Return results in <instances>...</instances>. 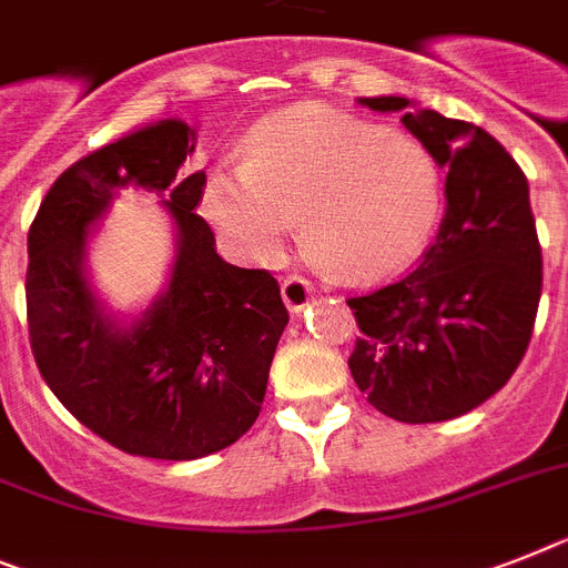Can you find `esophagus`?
<instances>
[{
  "label": "esophagus",
  "instance_id": "1",
  "mask_svg": "<svg viewBox=\"0 0 568 568\" xmlns=\"http://www.w3.org/2000/svg\"><path fill=\"white\" fill-rule=\"evenodd\" d=\"M312 292L314 285L303 274H288L283 280V300L292 312H303L308 306V300H312Z\"/></svg>",
  "mask_w": 568,
  "mask_h": 568
}]
</instances>
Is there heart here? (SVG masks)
I'll list each match as a JSON object with an SVG mask.
<instances>
[{
    "label": "heart",
    "mask_w": 568,
    "mask_h": 568,
    "mask_svg": "<svg viewBox=\"0 0 568 568\" xmlns=\"http://www.w3.org/2000/svg\"><path fill=\"white\" fill-rule=\"evenodd\" d=\"M202 213L233 256L271 265L303 240L346 283L413 265L442 213V170L427 146L326 106L271 114L247 135L245 164L213 166Z\"/></svg>",
    "instance_id": "obj_1"
}]
</instances>
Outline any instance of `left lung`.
Masks as SVG:
<instances>
[{
    "label": "left lung",
    "instance_id": "1",
    "mask_svg": "<svg viewBox=\"0 0 568 568\" xmlns=\"http://www.w3.org/2000/svg\"><path fill=\"white\" fill-rule=\"evenodd\" d=\"M402 123L447 170V211L418 268L349 297L361 337L357 389L407 424L465 416L503 389L535 332L542 254L528 181L497 138L407 98H364Z\"/></svg>",
    "mask_w": 568,
    "mask_h": 568
}]
</instances>
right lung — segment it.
Masks as SVG:
<instances>
[{"label":"right lung","mask_w":568,"mask_h":568,"mask_svg":"<svg viewBox=\"0 0 568 568\" xmlns=\"http://www.w3.org/2000/svg\"><path fill=\"white\" fill-rule=\"evenodd\" d=\"M187 123L161 121L74 161L28 231V337L40 375L71 416L123 454L187 462L251 430L288 312L265 268L216 254L202 204L207 175L175 180ZM168 195L180 256L168 292L118 329L82 274L88 225L129 181Z\"/></svg>","instance_id":"obj_1"}]
</instances>
